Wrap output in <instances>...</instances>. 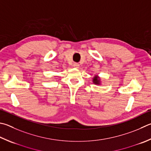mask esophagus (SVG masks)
Wrapping results in <instances>:
<instances>
[{"mask_svg": "<svg viewBox=\"0 0 151 151\" xmlns=\"http://www.w3.org/2000/svg\"><path fill=\"white\" fill-rule=\"evenodd\" d=\"M73 67H75V68H78L79 67V64L77 63H74Z\"/></svg>", "mask_w": 151, "mask_h": 151, "instance_id": "obj_1", "label": "esophagus"}]
</instances>
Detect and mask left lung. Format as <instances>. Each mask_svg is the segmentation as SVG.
Listing matches in <instances>:
<instances>
[{"mask_svg":"<svg viewBox=\"0 0 151 151\" xmlns=\"http://www.w3.org/2000/svg\"><path fill=\"white\" fill-rule=\"evenodd\" d=\"M100 79L99 77H98V76H95L93 78V83H94L95 84H100Z\"/></svg>","mask_w":151,"mask_h":151,"instance_id":"8db88e82","label":"left lung"}]
</instances>
